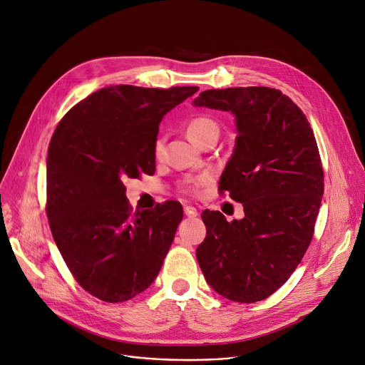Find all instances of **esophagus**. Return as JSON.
I'll use <instances>...</instances> for the list:
<instances>
[{
	"instance_id": "34e87169",
	"label": "esophagus",
	"mask_w": 365,
	"mask_h": 365,
	"mask_svg": "<svg viewBox=\"0 0 365 365\" xmlns=\"http://www.w3.org/2000/svg\"><path fill=\"white\" fill-rule=\"evenodd\" d=\"M185 215L186 217H189V218H195V217H197V210L196 208H193V207H185Z\"/></svg>"
}]
</instances>
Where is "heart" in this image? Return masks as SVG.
<instances>
[{
  "label": "heart",
  "mask_w": 365,
  "mask_h": 365,
  "mask_svg": "<svg viewBox=\"0 0 365 365\" xmlns=\"http://www.w3.org/2000/svg\"><path fill=\"white\" fill-rule=\"evenodd\" d=\"M186 134L195 144L204 145L211 138H218L220 129H218V125L215 123V120H212L211 118L197 116V118H193L187 122ZM153 153L157 158H160L163 155V153H164V137L163 135H158L154 140ZM207 182H208V176H200L196 179H192L185 186V190L189 192V193H196Z\"/></svg>",
  "instance_id": "heart-1"
}]
</instances>
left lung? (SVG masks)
I'll use <instances>...</instances> for the list:
<instances>
[{"mask_svg": "<svg viewBox=\"0 0 365 365\" xmlns=\"http://www.w3.org/2000/svg\"><path fill=\"white\" fill-rule=\"evenodd\" d=\"M193 105L236 116V148L218 190L245 211L233 221L204 211L207 236L196 259L218 294L256 303L287 282L313 239L324 189L313 129L302 109L271 87L205 90Z\"/></svg>", "mask_w": 365, "mask_h": 365, "instance_id": "left-lung-1", "label": "left lung"}]
</instances>
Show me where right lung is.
<instances>
[{
	"label": "right lung",
	"instance_id": "obj_1",
	"mask_svg": "<svg viewBox=\"0 0 365 365\" xmlns=\"http://www.w3.org/2000/svg\"><path fill=\"white\" fill-rule=\"evenodd\" d=\"M200 87L97 90L59 120L48 148L46 214L76 281L93 297L122 303L158 275L182 205L132 212L123 180L154 175L153 144L163 116Z\"/></svg>",
	"mask_w": 365,
	"mask_h": 365
}]
</instances>
